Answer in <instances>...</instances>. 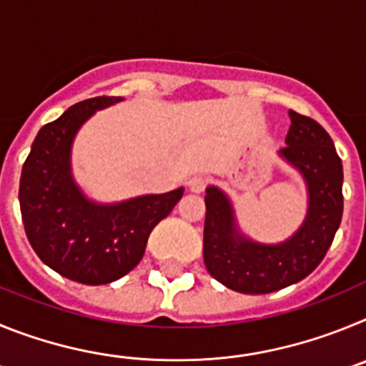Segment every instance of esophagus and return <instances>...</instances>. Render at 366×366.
Masks as SVG:
<instances>
[{"mask_svg": "<svg viewBox=\"0 0 366 366\" xmlns=\"http://www.w3.org/2000/svg\"><path fill=\"white\" fill-rule=\"evenodd\" d=\"M187 185H189L190 192L199 194V192H203V190H205L207 179L203 176H192L189 181H187Z\"/></svg>", "mask_w": 366, "mask_h": 366, "instance_id": "esophagus-1", "label": "esophagus"}]
</instances>
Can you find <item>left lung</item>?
I'll list each match as a JSON object with an SVG mask.
<instances>
[{"instance_id":"1","label":"left lung","mask_w":366,"mask_h":366,"mask_svg":"<svg viewBox=\"0 0 366 366\" xmlns=\"http://www.w3.org/2000/svg\"><path fill=\"white\" fill-rule=\"evenodd\" d=\"M287 147L279 154L302 172L310 190L306 222L292 240L260 245L245 240L232 223L227 198L207 189L203 260L229 290L249 295L279 292L306 279L322 262L342 218V164L328 132L312 117L290 109Z\"/></svg>"}]
</instances>
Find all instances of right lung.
Returning <instances> with one entry per match:
<instances>
[{
	"label": "right lung",
	"instance_id": "obj_1",
	"mask_svg": "<svg viewBox=\"0 0 366 366\" xmlns=\"http://www.w3.org/2000/svg\"><path fill=\"white\" fill-rule=\"evenodd\" d=\"M119 100L121 97H93L45 124L19 179L21 219L34 253L66 279L89 286L130 273L143 258L152 229L183 196V189H177L119 205H95L74 187L69 174L74 134L95 109Z\"/></svg>",
	"mask_w": 366,
	"mask_h": 366
}]
</instances>
